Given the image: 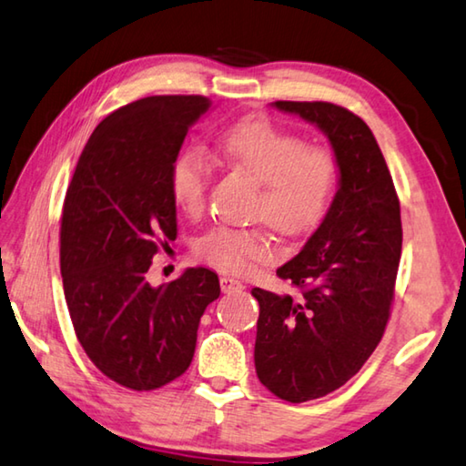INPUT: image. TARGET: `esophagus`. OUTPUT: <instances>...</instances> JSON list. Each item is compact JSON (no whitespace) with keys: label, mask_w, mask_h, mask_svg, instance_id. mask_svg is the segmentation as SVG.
Returning a JSON list of instances; mask_svg holds the SVG:
<instances>
[{"label":"esophagus","mask_w":466,"mask_h":466,"mask_svg":"<svg viewBox=\"0 0 466 466\" xmlns=\"http://www.w3.org/2000/svg\"><path fill=\"white\" fill-rule=\"evenodd\" d=\"M219 286H221V292H226V294H230V292H240L242 288H245V286H242L240 279L230 278V276L219 278Z\"/></svg>","instance_id":"1"}]
</instances>
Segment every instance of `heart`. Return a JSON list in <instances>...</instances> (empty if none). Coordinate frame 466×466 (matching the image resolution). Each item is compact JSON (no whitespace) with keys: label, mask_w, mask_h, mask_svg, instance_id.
<instances>
[{"label":"heart","mask_w":466,"mask_h":466,"mask_svg":"<svg viewBox=\"0 0 466 466\" xmlns=\"http://www.w3.org/2000/svg\"><path fill=\"white\" fill-rule=\"evenodd\" d=\"M221 164L259 182L255 216L286 236L315 230L336 197L339 166L326 147L307 145L299 135L263 117H248L226 128L213 143ZM211 167L197 149H184L169 167V193L184 213L205 207ZM198 255L218 269L242 273L273 255V242L259 228H216L197 245Z\"/></svg>","instance_id":"1"}]
</instances>
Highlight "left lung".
<instances>
[{
	"mask_svg": "<svg viewBox=\"0 0 466 466\" xmlns=\"http://www.w3.org/2000/svg\"><path fill=\"white\" fill-rule=\"evenodd\" d=\"M271 106L319 128L339 166L328 216L276 271L300 297L250 292L259 302V381L282 400L307 402L344 386L380 344L400 263V203L378 140L359 116L326 101Z\"/></svg>",
	"mask_w": 466,
	"mask_h": 466,
	"instance_id": "1",
	"label": "left lung"
}]
</instances>
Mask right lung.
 <instances>
[{
	"instance_id": "add662e5",
	"label": "right lung",
	"mask_w": 466,
	"mask_h": 466,
	"mask_svg": "<svg viewBox=\"0 0 466 466\" xmlns=\"http://www.w3.org/2000/svg\"><path fill=\"white\" fill-rule=\"evenodd\" d=\"M209 107L201 95H159L116 109L93 130L66 193L60 265L74 331L103 375L138 392L187 371L201 315L219 297L207 268L161 286L147 279L157 240L176 238L169 167Z\"/></svg>"
}]
</instances>
